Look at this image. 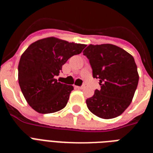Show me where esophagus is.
Returning <instances> with one entry per match:
<instances>
[{
  "label": "esophagus",
  "mask_w": 153,
  "mask_h": 153,
  "mask_svg": "<svg viewBox=\"0 0 153 153\" xmlns=\"http://www.w3.org/2000/svg\"><path fill=\"white\" fill-rule=\"evenodd\" d=\"M76 89H84L85 88V85H83V86H75Z\"/></svg>",
  "instance_id": "esophagus-1"
}]
</instances>
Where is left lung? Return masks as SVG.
I'll use <instances>...</instances> for the list:
<instances>
[{
    "label": "left lung",
    "mask_w": 153,
    "mask_h": 153,
    "mask_svg": "<svg viewBox=\"0 0 153 153\" xmlns=\"http://www.w3.org/2000/svg\"><path fill=\"white\" fill-rule=\"evenodd\" d=\"M90 60L93 78L100 79V90L86 100L89 110L102 119L122 114L130 105L139 82L134 58L113 44H90L83 51Z\"/></svg>",
    "instance_id": "8db88e82"
}]
</instances>
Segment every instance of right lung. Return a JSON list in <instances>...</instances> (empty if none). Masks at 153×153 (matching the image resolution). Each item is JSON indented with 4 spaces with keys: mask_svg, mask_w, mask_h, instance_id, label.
I'll list each match as a JSON object with an SVG mask.
<instances>
[{
    "mask_svg": "<svg viewBox=\"0 0 153 153\" xmlns=\"http://www.w3.org/2000/svg\"><path fill=\"white\" fill-rule=\"evenodd\" d=\"M86 47L51 36L36 40L23 53L18 64L19 85L35 111L52 113L66 106L74 86L57 82L55 76L69 58Z\"/></svg>",
    "mask_w": 153,
    "mask_h": 153,
    "instance_id": "obj_1",
    "label": "right lung"
}]
</instances>
